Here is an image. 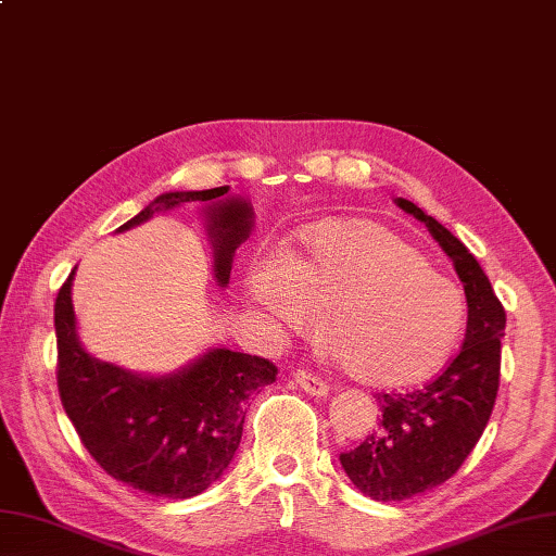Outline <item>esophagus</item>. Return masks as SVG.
<instances>
[{
    "instance_id": "obj_1",
    "label": "esophagus",
    "mask_w": 556,
    "mask_h": 556,
    "mask_svg": "<svg viewBox=\"0 0 556 556\" xmlns=\"http://www.w3.org/2000/svg\"><path fill=\"white\" fill-rule=\"evenodd\" d=\"M293 381L299 383L305 393L315 395V397H327L329 395V386L321 381L319 377H315V374H309V371H303V369L293 371Z\"/></svg>"
}]
</instances>
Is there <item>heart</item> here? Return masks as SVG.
I'll use <instances>...</instances> for the list:
<instances>
[{
	"label": "heart",
	"mask_w": 556,
	"mask_h": 556,
	"mask_svg": "<svg viewBox=\"0 0 556 556\" xmlns=\"http://www.w3.org/2000/svg\"><path fill=\"white\" fill-rule=\"evenodd\" d=\"M249 295L291 329L321 315V341L374 389L433 377L453 355L467 313L453 279L393 229L363 217L305 229L283 273L265 263L251 269Z\"/></svg>",
	"instance_id": "1"
}]
</instances>
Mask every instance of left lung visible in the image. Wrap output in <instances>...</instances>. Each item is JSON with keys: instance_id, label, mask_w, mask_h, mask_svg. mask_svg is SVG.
Returning <instances> with one entry per match:
<instances>
[{"instance_id": "obj_1", "label": "left lung", "mask_w": 556, "mask_h": 556, "mask_svg": "<svg viewBox=\"0 0 556 556\" xmlns=\"http://www.w3.org/2000/svg\"><path fill=\"white\" fill-rule=\"evenodd\" d=\"M395 205L429 227L450 255L469 315L462 351L441 377L419 391L377 395L381 429L341 455L348 479L377 502L415 497L457 473L493 415L507 325L505 307L469 249L419 205L407 199H395Z\"/></svg>"}]
</instances>
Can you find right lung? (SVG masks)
Returning a JSON list of instances; mask_svg holds the SVG:
<instances>
[{"label": "right lung", "instance_id": "1", "mask_svg": "<svg viewBox=\"0 0 556 556\" xmlns=\"http://www.w3.org/2000/svg\"><path fill=\"white\" fill-rule=\"evenodd\" d=\"M229 187L165 191L115 231L156 213L201 203L213 247V275L227 287L235 253L253 231V205ZM73 277L54 305L59 393L87 453L115 481L141 493L187 500L223 479L241 443L251 397L277 379L265 357L208 348L170 374H137L85 351L73 309Z\"/></svg>", "mask_w": 556, "mask_h": 556}]
</instances>
